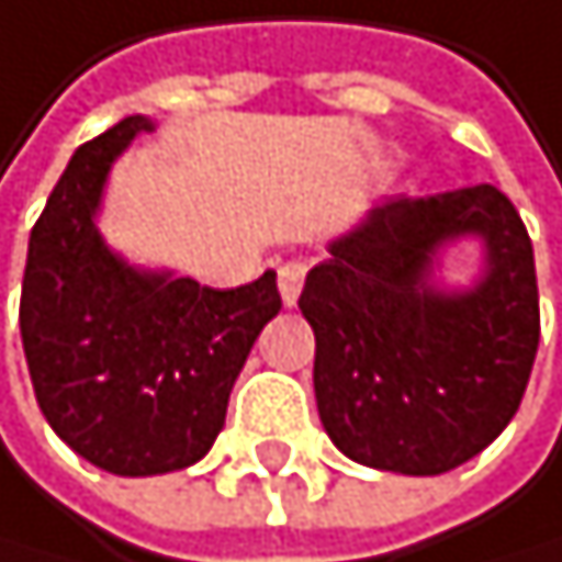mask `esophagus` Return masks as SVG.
Segmentation results:
<instances>
[{
  "instance_id": "obj_1",
  "label": "esophagus",
  "mask_w": 562,
  "mask_h": 562,
  "mask_svg": "<svg viewBox=\"0 0 562 562\" xmlns=\"http://www.w3.org/2000/svg\"><path fill=\"white\" fill-rule=\"evenodd\" d=\"M302 281H305V267L302 263H284L278 271V288H281V302L291 308L302 295Z\"/></svg>"
}]
</instances>
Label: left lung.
<instances>
[{
	"label": "left lung",
	"mask_w": 562,
	"mask_h": 562,
	"mask_svg": "<svg viewBox=\"0 0 562 562\" xmlns=\"http://www.w3.org/2000/svg\"><path fill=\"white\" fill-rule=\"evenodd\" d=\"M477 238L474 285L438 278L446 246ZM315 333L318 418L350 460L436 477L502 436L539 347L532 239L494 184L394 195L336 236L299 299Z\"/></svg>",
	"instance_id": "1"
}]
</instances>
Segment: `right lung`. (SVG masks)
I'll list each match as a JSON object with an SVG mask.
<instances>
[{
	"label": "right lung",
	"instance_id": "obj_1",
	"mask_svg": "<svg viewBox=\"0 0 562 562\" xmlns=\"http://www.w3.org/2000/svg\"><path fill=\"white\" fill-rule=\"evenodd\" d=\"M150 130L126 116L75 150L30 233L20 299L36 405L81 460L120 477L171 474L212 450L247 353L281 312L274 271L220 291L105 244L109 171Z\"/></svg>",
	"mask_w": 562,
	"mask_h": 562
}]
</instances>
